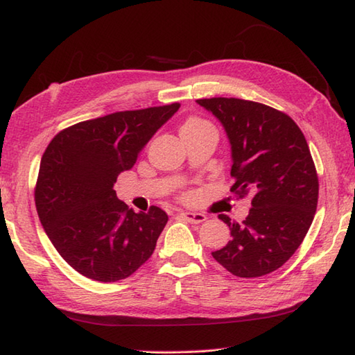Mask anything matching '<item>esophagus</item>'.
I'll use <instances>...</instances> for the list:
<instances>
[{"instance_id":"esophagus-1","label":"esophagus","mask_w":355,"mask_h":355,"mask_svg":"<svg viewBox=\"0 0 355 355\" xmlns=\"http://www.w3.org/2000/svg\"><path fill=\"white\" fill-rule=\"evenodd\" d=\"M178 216L182 218V220L191 223V224H200V223H205L206 221V215L202 214H193V212H180Z\"/></svg>"}]
</instances>
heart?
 <instances>
[{
    "label": "heart",
    "instance_id": "obj_1",
    "mask_svg": "<svg viewBox=\"0 0 355 355\" xmlns=\"http://www.w3.org/2000/svg\"><path fill=\"white\" fill-rule=\"evenodd\" d=\"M202 125H206L205 122H202V120L192 117V119H189V120H186L184 125L182 126V130H187V128H198V126H202Z\"/></svg>",
    "mask_w": 355,
    "mask_h": 355
}]
</instances>
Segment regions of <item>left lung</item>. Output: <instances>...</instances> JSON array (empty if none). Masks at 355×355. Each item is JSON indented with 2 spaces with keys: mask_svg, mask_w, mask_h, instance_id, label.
Returning <instances> with one entry per match:
<instances>
[{
  "mask_svg": "<svg viewBox=\"0 0 355 355\" xmlns=\"http://www.w3.org/2000/svg\"><path fill=\"white\" fill-rule=\"evenodd\" d=\"M220 120L230 143L232 192H252L245 221L220 215L230 241L212 252L238 277H259L282 267L306 235L319 198V180L302 131L284 112L235 97L198 99Z\"/></svg>",
  "mask_w": 355,
  "mask_h": 355,
  "instance_id": "1",
  "label": "left lung"
}]
</instances>
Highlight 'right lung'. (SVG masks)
I'll return each instance as SVG.
<instances>
[{
  "mask_svg": "<svg viewBox=\"0 0 355 355\" xmlns=\"http://www.w3.org/2000/svg\"><path fill=\"white\" fill-rule=\"evenodd\" d=\"M178 108L172 103L85 120L45 149L35 189L37 216L58 253L85 277L120 281L154 253L168 215L157 206L135 214L112 187Z\"/></svg>",
  "mask_w": 355,
  "mask_h": 355,
  "instance_id": "right-lung-1",
  "label": "right lung"
}]
</instances>
